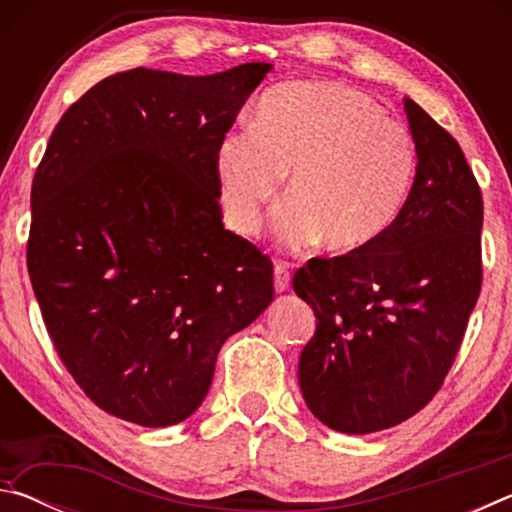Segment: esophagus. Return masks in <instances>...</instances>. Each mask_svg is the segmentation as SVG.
Wrapping results in <instances>:
<instances>
[{"instance_id":"34e87169","label":"esophagus","mask_w":512,"mask_h":512,"mask_svg":"<svg viewBox=\"0 0 512 512\" xmlns=\"http://www.w3.org/2000/svg\"><path fill=\"white\" fill-rule=\"evenodd\" d=\"M273 280H275V291L277 293L289 291V287H291V266L287 262H275Z\"/></svg>"}]
</instances>
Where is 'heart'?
Returning <instances> with one entry per match:
<instances>
[{
	"label": "heart",
	"instance_id": "heart-1",
	"mask_svg": "<svg viewBox=\"0 0 512 512\" xmlns=\"http://www.w3.org/2000/svg\"><path fill=\"white\" fill-rule=\"evenodd\" d=\"M214 173L225 221L239 235H257L289 173L277 241L305 248L320 239L327 250L352 253L400 219L418 146L368 94L339 83H284L257 103L248 133L219 142Z\"/></svg>",
	"mask_w": 512,
	"mask_h": 512
}]
</instances>
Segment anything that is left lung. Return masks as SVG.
<instances>
[{
    "mask_svg": "<svg viewBox=\"0 0 512 512\" xmlns=\"http://www.w3.org/2000/svg\"><path fill=\"white\" fill-rule=\"evenodd\" d=\"M404 110L418 173L400 219L370 246L293 275L316 314L298 363L302 397L329 429L354 436L431 402L481 291V189L454 137L413 99Z\"/></svg>",
    "mask_w": 512,
    "mask_h": 512,
    "instance_id": "8db88e82",
    "label": "left lung"
}]
</instances>
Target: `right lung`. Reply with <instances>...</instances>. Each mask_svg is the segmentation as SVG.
Here are the masks:
<instances>
[{"label":"right lung","instance_id":"obj_1","mask_svg":"<svg viewBox=\"0 0 512 512\" xmlns=\"http://www.w3.org/2000/svg\"><path fill=\"white\" fill-rule=\"evenodd\" d=\"M271 72L137 67L69 106L33 178L27 264L60 359L115 418L171 427L273 302V264L225 230L216 146Z\"/></svg>","mask_w":512,"mask_h":512}]
</instances>
